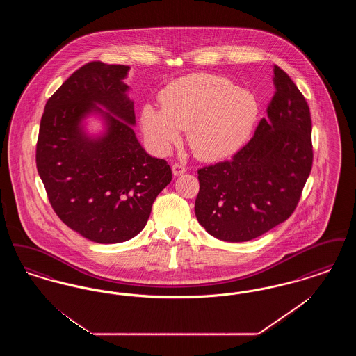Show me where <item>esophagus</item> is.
Returning a JSON list of instances; mask_svg holds the SVG:
<instances>
[{
	"label": "esophagus",
	"mask_w": 356,
	"mask_h": 356,
	"mask_svg": "<svg viewBox=\"0 0 356 356\" xmlns=\"http://www.w3.org/2000/svg\"><path fill=\"white\" fill-rule=\"evenodd\" d=\"M172 172H173L175 176H180V175L186 173V167L181 165V164H179V163H175V164L172 165Z\"/></svg>",
	"instance_id": "esophagus-1"
}]
</instances>
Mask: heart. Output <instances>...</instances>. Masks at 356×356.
<instances>
[{"instance_id":"1","label":"heart","mask_w":356,"mask_h":356,"mask_svg":"<svg viewBox=\"0 0 356 356\" xmlns=\"http://www.w3.org/2000/svg\"><path fill=\"white\" fill-rule=\"evenodd\" d=\"M161 108L147 104L141 127L148 143L167 153L188 131V144L202 160H220L247 141L259 115L254 93L215 74H192L164 88Z\"/></svg>"}]
</instances>
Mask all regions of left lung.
I'll list each match as a JSON object with an SVG mask.
<instances>
[{
    "label": "left lung",
    "instance_id": "left-lung-1",
    "mask_svg": "<svg viewBox=\"0 0 356 356\" xmlns=\"http://www.w3.org/2000/svg\"><path fill=\"white\" fill-rule=\"evenodd\" d=\"M267 118L231 160L197 170L195 213L224 241H248L287 220L300 200L314 160L308 104L283 69L273 68Z\"/></svg>",
    "mask_w": 356,
    "mask_h": 356
}]
</instances>
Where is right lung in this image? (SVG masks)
<instances>
[{
    "label": "right lung",
    "instance_id": "right-lung-1",
    "mask_svg": "<svg viewBox=\"0 0 356 356\" xmlns=\"http://www.w3.org/2000/svg\"><path fill=\"white\" fill-rule=\"evenodd\" d=\"M129 67L90 61L77 69L47 102L35 147V164L56 215L95 243L136 236L147 224L157 195L172 180L163 159L136 138L134 102L121 80ZM106 107L108 132L86 138L81 119L95 104Z\"/></svg>",
    "mask_w": 356,
    "mask_h": 356
}]
</instances>
